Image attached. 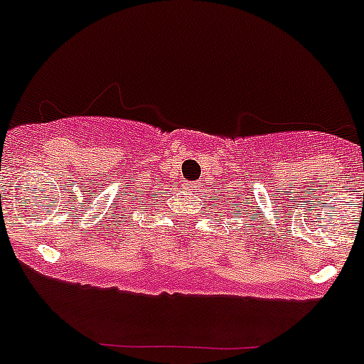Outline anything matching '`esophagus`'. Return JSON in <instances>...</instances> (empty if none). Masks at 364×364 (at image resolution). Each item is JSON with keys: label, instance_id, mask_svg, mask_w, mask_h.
I'll list each match as a JSON object with an SVG mask.
<instances>
[{"label": "esophagus", "instance_id": "1", "mask_svg": "<svg viewBox=\"0 0 364 364\" xmlns=\"http://www.w3.org/2000/svg\"><path fill=\"white\" fill-rule=\"evenodd\" d=\"M186 190H188L190 196H198V192H199V183H198V181L186 183Z\"/></svg>", "mask_w": 364, "mask_h": 364}]
</instances>
